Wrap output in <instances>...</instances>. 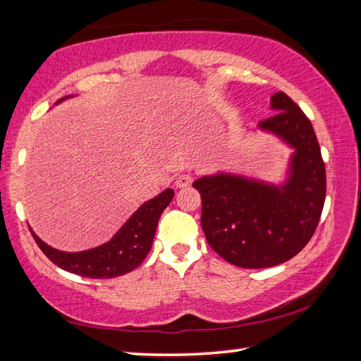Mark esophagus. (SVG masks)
Here are the masks:
<instances>
[{
  "label": "esophagus",
  "mask_w": 361,
  "mask_h": 361,
  "mask_svg": "<svg viewBox=\"0 0 361 361\" xmlns=\"http://www.w3.org/2000/svg\"><path fill=\"white\" fill-rule=\"evenodd\" d=\"M192 183V176L189 175V173H181V175H178L176 176V180H175V186L176 188H186V186H189Z\"/></svg>",
  "instance_id": "34e87169"
}]
</instances>
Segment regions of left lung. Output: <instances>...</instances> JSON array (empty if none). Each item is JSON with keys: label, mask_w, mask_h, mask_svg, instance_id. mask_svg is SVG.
<instances>
[{"label": "left lung", "mask_w": 361, "mask_h": 361, "mask_svg": "<svg viewBox=\"0 0 361 361\" xmlns=\"http://www.w3.org/2000/svg\"><path fill=\"white\" fill-rule=\"evenodd\" d=\"M271 118L252 132H264L291 148L282 181L216 172L192 186L202 199L209 245L245 269L272 267L291 259L314 235L325 204L326 175L310 121L283 92L271 97Z\"/></svg>", "instance_id": "8db88e82"}]
</instances>
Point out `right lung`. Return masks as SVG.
Returning <instances> with one entry per match:
<instances>
[{
    "instance_id": "right-lung-1",
    "label": "right lung",
    "mask_w": 361,
    "mask_h": 361,
    "mask_svg": "<svg viewBox=\"0 0 361 361\" xmlns=\"http://www.w3.org/2000/svg\"><path fill=\"white\" fill-rule=\"evenodd\" d=\"M71 97L75 95L63 97L56 105ZM173 195V189H164L156 197L140 205L138 210L121 226V229L108 242L95 248L82 250V252H62V250L54 248L42 242L30 226L28 228L42 253L56 266L89 279L119 277L137 269L149 253L159 218L167 209Z\"/></svg>"
}]
</instances>
